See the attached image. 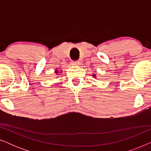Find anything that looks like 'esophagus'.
Listing matches in <instances>:
<instances>
[{
    "label": "esophagus",
    "instance_id": "34e87169",
    "mask_svg": "<svg viewBox=\"0 0 151 151\" xmlns=\"http://www.w3.org/2000/svg\"><path fill=\"white\" fill-rule=\"evenodd\" d=\"M80 61L79 60H76V61H73V63H72V64H73V65H80Z\"/></svg>",
    "mask_w": 151,
    "mask_h": 151
}]
</instances>
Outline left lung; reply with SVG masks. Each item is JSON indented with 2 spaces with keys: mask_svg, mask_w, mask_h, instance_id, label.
I'll return each instance as SVG.
<instances>
[{
  "mask_svg": "<svg viewBox=\"0 0 151 151\" xmlns=\"http://www.w3.org/2000/svg\"><path fill=\"white\" fill-rule=\"evenodd\" d=\"M93 76H94V77H95V78H96V76H95V75H94V74H93Z\"/></svg>",
  "mask_w": 151,
  "mask_h": 151,
  "instance_id": "left-lung-1",
  "label": "left lung"
}]
</instances>
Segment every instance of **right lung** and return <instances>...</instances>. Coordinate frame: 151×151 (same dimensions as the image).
Segmentation results:
<instances>
[{"mask_svg": "<svg viewBox=\"0 0 151 151\" xmlns=\"http://www.w3.org/2000/svg\"><path fill=\"white\" fill-rule=\"evenodd\" d=\"M55 73H58V71H57V70H55Z\"/></svg>", "mask_w": 151, "mask_h": 151, "instance_id": "add662e5", "label": "right lung"}]
</instances>
